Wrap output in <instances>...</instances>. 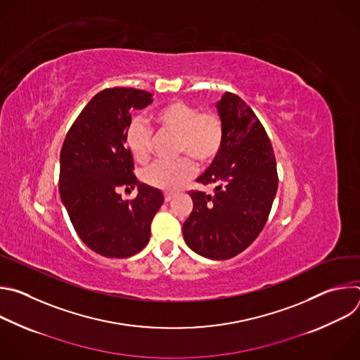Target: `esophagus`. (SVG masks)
I'll list each match as a JSON object with an SVG mask.
<instances>
[{
    "label": "esophagus",
    "instance_id": "34e87169",
    "mask_svg": "<svg viewBox=\"0 0 360 360\" xmlns=\"http://www.w3.org/2000/svg\"><path fill=\"white\" fill-rule=\"evenodd\" d=\"M164 198H165V202H169V200L174 198V193H171V192H167V193L164 195Z\"/></svg>",
    "mask_w": 360,
    "mask_h": 360
}]
</instances>
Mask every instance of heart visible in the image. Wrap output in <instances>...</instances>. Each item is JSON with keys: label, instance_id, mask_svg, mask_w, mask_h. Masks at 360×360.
Wrapping results in <instances>:
<instances>
[{"label": "heart", "instance_id": "1", "mask_svg": "<svg viewBox=\"0 0 360 360\" xmlns=\"http://www.w3.org/2000/svg\"><path fill=\"white\" fill-rule=\"evenodd\" d=\"M155 128L161 132L175 134V153L182 157L174 162H157L142 172V179L161 191L174 192L182 188L195 175L196 167L191 159L202 165L214 162L224 146L225 127L222 118L214 111L199 112L185 101L175 99L152 114ZM152 129L143 120H134L125 134V142L138 164H145L150 153Z\"/></svg>", "mask_w": 360, "mask_h": 360}]
</instances>
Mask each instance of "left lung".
<instances>
[{
    "label": "left lung",
    "instance_id": "8db88e82",
    "mask_svg": "<svg viewBox=\"0 0 360 360\" xmlns=\"http://www.w3.org/2000/svg\"><path fill=\"white\" fill-rule=\"evenodd\" d=\"M225 141L218 158L196 181L214 195L191 191L193 208L182 225L186 245L208 259H229L264 229L278 191L272 143L258 117L238 95L217 102Z\"/></svg>",
    "mask_w": 360,
    "mask_h": 360
}]
</instances>
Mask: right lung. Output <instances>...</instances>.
<instances>
[{
	"label": "right lung",
	"mask_w": 360,
	"mask_h": 360,
	"mask_svg": "<svg viewBox=\"0 0 360 360\" xmlns=\"http://www.w3.org/2000/svg\"><path fill=\"white\" fill-rule=\"evenodd\" d=\"M152 94L135 88L98 92L70 128L60 155V195L81 240L105 258H129L149 242L150 222L164 203L160 189L141 184L125 134L131 112ZM120 186L139 188L122 201Z\"/></svg>",
	"instance_id": "1"
}]
</instances>
